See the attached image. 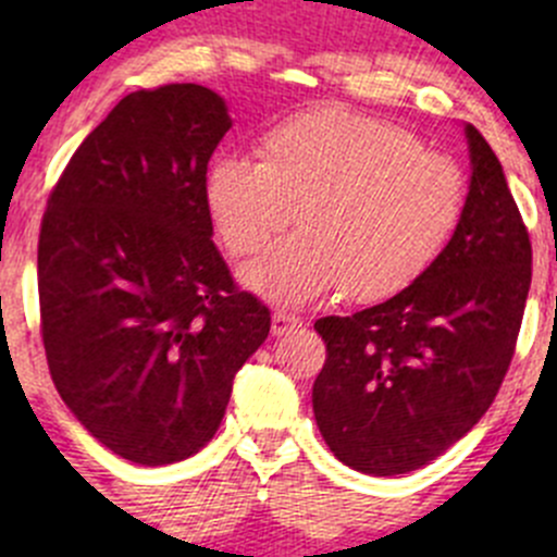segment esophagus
I'll return each mask as SVG.
<instances>
[{"label": "esophagus", "mask_w": 557, "mask_h": 557, "mask_svg": "<svg viewBox=\"0 0 557 557\" xmlns=\"http://www.w3.org/2000/svg\"><path fill=\"white\" fill-rule=\"evenodd\" d=\"M301 325V318H296V314L285 312V310H277L272 314V334L274 336H285L288 331L299 329Z\"/></svg>", "instance_id": "1"}]
</instances>
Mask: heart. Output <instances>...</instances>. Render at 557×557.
<instances>
[{"mask_svg": "<svg viewBox=\"0 0 557 557\" xmlns=\"http://www.w3.org/2000/svg\"><path fill=\"white\" fill-rule=\"evenodd\" d=\"M258 164L207 166L205 207L228 256L263 250L296 210L299 234L243 272L252 294L299 307L331 290L383 301L418 283L463 215L466 180L414 134L345 107H318L269 128Z\"/></svg>", "mask_w": 557, "mask_h": 557, "instance_id": "1", "label": "heart"}]
</instances>
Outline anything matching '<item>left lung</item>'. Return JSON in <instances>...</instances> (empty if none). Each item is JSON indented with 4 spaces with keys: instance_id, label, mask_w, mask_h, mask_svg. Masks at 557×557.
<instances>
[{
    "instance_id": "1",
    "label": "left lung",
    "mask_w": 557,
    "mask_h": 557,
    "mask_svg": "<svg viewBox=\"0 0 557 557\" xmlns=\"http://www.w3.org/2000/svg\"><path fill=\"white\" fill-rule=\"evenodd\" d=\"M463 215L401 294L314 323L325 363L312 409L331 453L374 476L407 474L463 440L504 383L531 288V239L502 161L471 123Z\"/></svg>"
}]
</instances>
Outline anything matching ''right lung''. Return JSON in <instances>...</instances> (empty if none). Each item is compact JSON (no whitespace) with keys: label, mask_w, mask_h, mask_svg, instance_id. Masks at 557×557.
<instances>
[{"label":"right lung","mask_w":557,"mask_h":557,"mask_svg":"<svg viewBox=\"0 0 557 557\" xmlns=\"http://www.w3.org/2000/svg\"><path fill=\"white\" fill-rule=\"evenodd\" d=\"M232 115L196 83L134 91L83 139L42 215L37 288L50 377L107 450L199 453L272 314L212 243L205 174Z\"/></svg>","instance_id":"add662e5"}]
</instances>
